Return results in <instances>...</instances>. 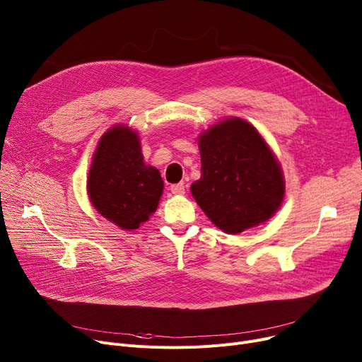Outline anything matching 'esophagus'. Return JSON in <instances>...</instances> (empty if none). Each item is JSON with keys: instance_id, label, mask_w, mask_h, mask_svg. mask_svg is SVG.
<instances>
[{"instance_id": "1", "label": "esophagus", "mask_w": 362, "mask_h": 362, "mask_svg": "<svg viewBox=\"0 0 362 362\" xmlns=\"http://www.w3.org/2000/svg\"><path fill=\"white\" fill-rule=\"evenodd\" d=\"M170 191H171V194H175V195H183L185 194V185L183 183L171 185L170 186Z\"/></svg>"}]
</instances>
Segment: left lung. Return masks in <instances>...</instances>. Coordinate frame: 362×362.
I'll use <instances>...</instances> for the list:
<instances>
[{
	"mask_svg": "<svg viewBox=\"0 0 362 362\" xmlns=\"http://www.w3.org/2000/svg\"><path fill=\"white\" fill-rule=\"evenodd\" d=\"M201 179L191 186L205 216L236 235L272 218L284 197V177L258 130L239 117L223 120L198 139Z\"/></svg>",
	"mask_w": 362,
	"mask_h": 362,
	"instance_id": "8db88e82",
	"label": "left lung"
}]
</instances>
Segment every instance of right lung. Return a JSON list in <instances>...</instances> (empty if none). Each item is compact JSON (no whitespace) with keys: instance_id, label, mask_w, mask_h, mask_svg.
Listing matches in <instances>:
<instances>
[{"instance_id":"1","label":"right lung","mask_w":362,"mask_h":362,"mask_svg":"<svg viewBox=\"0 0 362 362\" xmlns=\"http://www.w3.org/2000/svg\"><path fill=\"white\" fill-rule=\"evenodd\" d=\"M164 182L145 164L135 130L117 124L105 132L92 157L88 195L103 217L123 230H135L157 210Z\"/></svg>"}]
</instances>
